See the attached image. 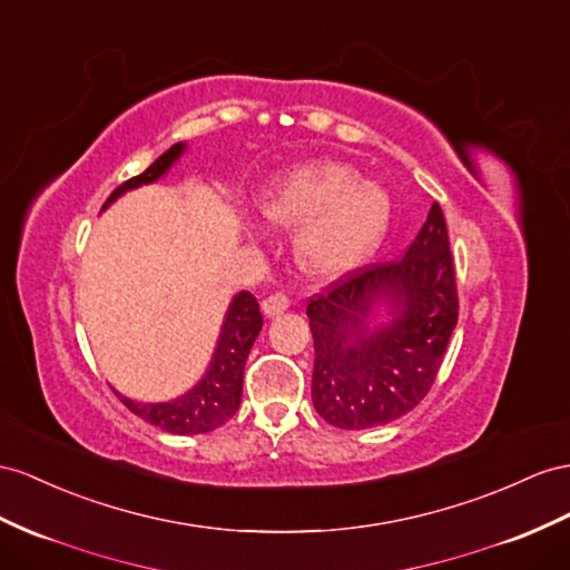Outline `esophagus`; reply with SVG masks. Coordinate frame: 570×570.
I'll return each mask as SVG.
<instances>
[{"label": "esophagus", "mask_w": 570, "mask_h": 570, "mask_svg": "<svg viewBox=\"0 0 570 570\" xmlns=\"http://www.w3.org/2000/svg\"><path fill=\"white\" fill-rule=\"evenodd\" d=\"M288 311V298L284 294H272L265 301H262V313L267 317H276Z\"/></svg>", "instance_id": "esophagus-1"}]
</instances>
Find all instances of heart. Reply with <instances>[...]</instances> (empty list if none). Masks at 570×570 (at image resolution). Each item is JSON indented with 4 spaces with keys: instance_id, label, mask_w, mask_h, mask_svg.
Returning a JSON list of instances; mask_svg holds the SVG:
<instances>
[{
    "instance_id": "1",
    "label": "heart",
    "mask_w": 570,
    "mask_h": 570,
    "mask_svg": "<svg viewBox=\"0 0 570 570\" xmlns=\"http://www.w3.org/2000/svg\"><path fill=\"white\" fill-rule=\"evenodd\" d=\"M257 212L269 228L294 230L291 255L311 279L354 272L385 240L392 202L385 187L337 158L308 160L262 189Z\"/></svg>"
}]
</instances>
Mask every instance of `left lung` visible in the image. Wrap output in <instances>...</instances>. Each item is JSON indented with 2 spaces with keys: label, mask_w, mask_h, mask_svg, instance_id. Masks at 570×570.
Returning a JSON list of instances; mask_svg holds the SVG:
<instances>
[{
  "label": "left lung",
  "mask_w": 570,
  "mask_h": 570,
  "mask_svg": "<svg viewBox=\"0 0 570 570\" xmlns=\"http://www.w3.org/2000/svg\"><path fill=\"white\" fill-rule=\"evenodd\" d=\"M315 344L313 406L327 424L361 431L426 397L458 325L445 218L431 204L402 259L373 265L308 303Z\"/></svg>",
  "instance_id": "obj_1"
}]
</instances>
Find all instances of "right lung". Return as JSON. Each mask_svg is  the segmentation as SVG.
<instances>
[{
	"label": "right lung",
	"mask_w": 570,
	"mask_h": 570,
	"mask_svg": "<svg viewBox=\"0 0 570 570\" xmlns=\"http://www.w3.org/2000/svg\"><path fill=\"white\" fill-rule=\"evenodd\" d=\"M185 151H187L185 141L173 144L170 149L166 154H160L141 175L122 183L118 189H115V193L108 197V202L104 204V212L122 195L132 193V189L141 185H154L160 178H166L168 170L178 164ZM259 330H262V313H259L257 298L250 294V291H238V294L228 303V311L224 315L222 332H218L209 366L193 387L166 402H139V400L120 395V392L112 387L115 395L122 400V404L129 412H135L139 419L149 421L151 426L164 429L166 433H175V435L209 433L218 426H224L226 421L238 412L240 397H243L245 361H247V354H250Z\"/></svg>",
	"instance_id": "1"
}]
</instances>
